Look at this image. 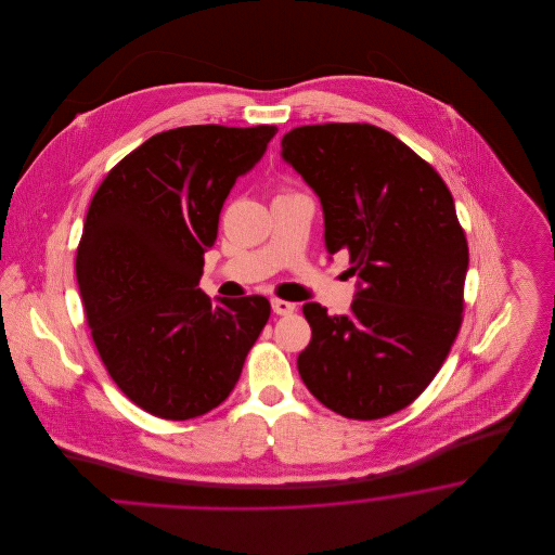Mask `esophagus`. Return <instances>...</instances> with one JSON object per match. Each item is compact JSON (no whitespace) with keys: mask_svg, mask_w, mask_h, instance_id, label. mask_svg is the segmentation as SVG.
I'll return each instance as SVG.
<instances>
[{"mask_svg":"<svg viewBox=\"0 0 555 555\" xmlns=\"http://www.w3.org/2000/svg\"><path fill=\"white\" fill-rule=\"evenodd\" d=\"M295 310V304L285 301V299H272V312L279 317H289Z\"/></svg>","mask_w":555,"mask_h":555,"instance_id":"obj_1","label":"esophagus"}]
</instances>
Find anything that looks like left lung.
I'll use <instances>...</instances> for the list:
<instances>
[{
	"label": "left lung",
	"mask_w": 555,
	"mask_h": 555,
	"mask_svg": "<svg viewBox=\"0 0 555 555\" xmlns=\"http://www.w3.org/2000/svg\"><path fill=\"white\" fill-rule=\"evenodd\" d=\"M281 158L314 191L324 245L349 251L351 312L304 306L312 341L297 370L328 410L356 421L396 414L441 369L462 324L468 245L443 179L372 125L297 127Z\"/></svg>",
	"instance_id": "obj_1"
}]
</instances>
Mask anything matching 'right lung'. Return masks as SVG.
I'll return each instance as SVG.
<instances>
[{"label":"right lung","mask_w":555,"mask_h":555,"mask_svg":"<svg viewBox=\"0 0 555 555\" xmlns=\"http://www.w3.org/2000/svg\"><path fill=\"white\" fill-rule=\"evenodd\" d=\"M274 134L268 125L158 132L91 199L77 251L91 337L120 391L158 418L220 405L268 322L262 295L211 301L199 279L224 199Z\"/></svg>","instance_id":"right-lung-1"}]
</instances>
